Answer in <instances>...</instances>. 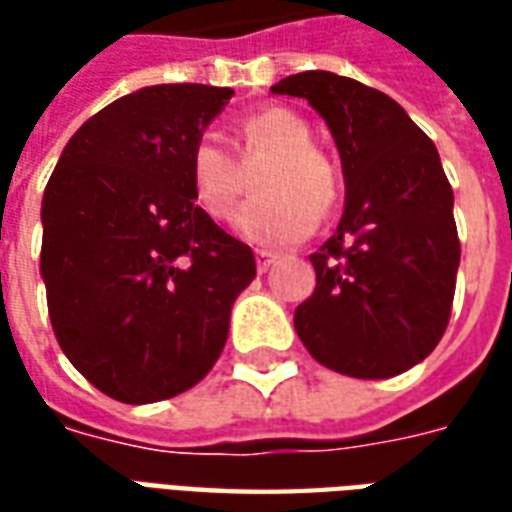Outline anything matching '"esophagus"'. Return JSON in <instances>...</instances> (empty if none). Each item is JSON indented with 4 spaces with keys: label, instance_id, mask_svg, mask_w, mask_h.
<instances>
[{
    "label": "esophagus",
    "instance_id": "esophagus-1",
    "mask_svg": "<svg viewBox=\"0 0 512 512\" xmlns=\"http://www.w3.org/2000/svg\"><path fill=\"white\" fill-rule=\"evenodd\" d=\"M274 263H277V255H274V252H266V249L257 252V271H260V274H266Z\"/></svg>",
    "mask_w": 512,
    "mask_h": 512
}]
</instances>
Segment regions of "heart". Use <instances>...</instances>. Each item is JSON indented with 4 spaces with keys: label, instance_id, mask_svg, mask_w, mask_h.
I'll return each instance as SVG.
<instances>
[{
    "label": "heart",
    "instance_id": "heart-1",
    "mask_svg": "<svg viewBox=\"0 0 512 512\" xmlns=\"http://www.w3.org/2000/svg\"><path fill=\"white\" fill-rule=\"evenodd\" d=\"M241 164L271 156L257 175L260 197L238 213V230L263 246H288L310 235L315 222L329 219L343 197V175L332 158L315 147L310 123L293 109L268 106L238 128ZM213 136H200L189 153L194 202L213 222H230L244 194V169Z\"/></svg>",
    "mask_w": 512,
    "mask_h": 512
}]
</instances>
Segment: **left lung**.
Instances as JSON below:
<instances>
[{
	"instance_id": "1",
	"label": "left lung",
	"mask_w": 512,
	"mask_h": 512,
	"mask_svg": "<svg viewBox=\"0 0 512 512\" xmlns=\"http://www.w3.org/2000/svg\"><path fill=\"white\" fill-rule=\"evenodd\" d=\"M332 131L345 178L337 233L310 255L315 290L293 326L323 367L392 378L419 365L450 323L461 241L439 150L389 95L329 71L288 76Z\"/></svg>"
}]
</instances>
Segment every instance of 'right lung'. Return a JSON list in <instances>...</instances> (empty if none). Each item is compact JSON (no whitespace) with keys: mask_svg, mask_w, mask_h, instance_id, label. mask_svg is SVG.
I'll return each mask as SVG.
<instances>
[{"mask_svg":"<svg viewBox=\"0 0 512 512\" xmlns=\"http://www.w3.org/2000/svg\"><path fill=\"white\" fill-rule=\"evenodd\" d=\"M230 87L156 84L117 98L62 150L43 191L40 274L62 354L120 403L208 376L255 255L194 202L189 153Z\"/></svg>","mask_w":512,"mask_h":512,"instance_id":"add662e5","label":"right lung"}]
</instances>
